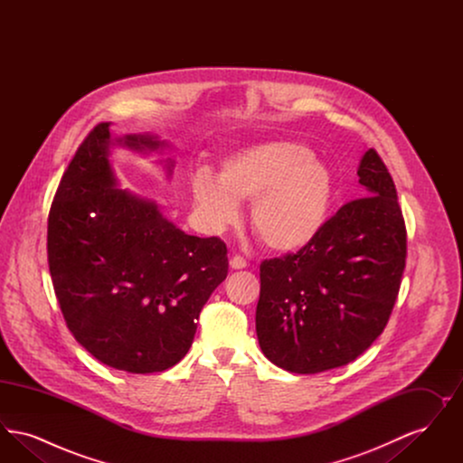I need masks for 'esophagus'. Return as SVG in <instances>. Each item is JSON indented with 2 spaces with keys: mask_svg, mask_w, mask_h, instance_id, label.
Here are the masks:
<instances>
[{
  "mask_svg": "<svg viewBox=\"0 0 463 463\" xmlns=\"http://www.w3.org/2000/svg\"><path fill=\"white\" fill-rule=\"evenodd\" d=\"M229 265L234 269V270H240V269H244L246 267V260L240 257V255H234L231 260H229Z\"/></svg>",
  "mask_w": 463,
  "mask_h": 463,
  "instance_id": "esophagus-1",
  "label": "esophagus"
}]
</instances>
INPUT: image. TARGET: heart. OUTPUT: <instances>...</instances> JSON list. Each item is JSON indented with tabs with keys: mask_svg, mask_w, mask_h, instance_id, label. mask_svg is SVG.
Returning <instances> with one entry per match:
<instances>
[{
	"mask_svg": "<svg viewBox=\"0 0 463 463\" xmlns=\"http://www.w3.org/2000/svg\"><path fill=\"white\" fill-rule=\"evenodd\" d=\"M189 193L196 219L210 232L236 223L240 203H251L255 236L272 251L293 253L323 231L335 182L307 146L272 140L225 157L217 175L199 168L189 178Z\"/></svg>",
	"mask_w": 463,
	"mask_h": 463,
	"instance_id": "1",
	"label": "heart"
}]
</instances>
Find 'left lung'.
Segmentation results:
<instances>
[{
	"instance_id": "8db88e82",
	"label": "left lung",
	"mask_w": 463,
	"mask_h": 463,
	"mask_svg": "<svg viewBox=\"0 0 463 463\" xmlns=\"http://www.w3.org/2000/svg\"><path fill=\"white\" fill-rule=\"evenodd\" d=\"M357 176L364 198L344 204L300 251L260 264L259 344L291 373L349 364L382 335L394 307L406 264L396 185L373 149Z\"/></svg>"
}]
</instances>
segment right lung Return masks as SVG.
<instances>
[{
    "instance_id": "1",
    "label": "right lung",
    "mask_w": 463,
    "mask_h": 463,
    "mask_svg": "<svg viewBox=\"0 0 463 463\" xmlns=\"http://www.w3.org/2000/svg\"><path fill=\"white\" fill-rule=\"evenodd\" d=\"M109 128L90 132L59 184L50 274L67 328L95 359L127 373L165 372L191 349L201 308L227 278V248L185 234L155 199L121 187L116 147L157 156L168 178L174 147L153 133Z\"/></svg>"
}]
</instances>
